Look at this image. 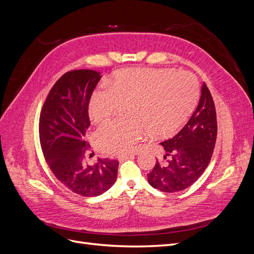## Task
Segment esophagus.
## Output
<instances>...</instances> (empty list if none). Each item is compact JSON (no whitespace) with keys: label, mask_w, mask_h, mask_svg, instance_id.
Returning <instances> with one entry per match:
<instances>
[{"label":"esophagus","mask_w":254,"mask_h":254,"mask_svg":"<svg viewBox=\"0 0 254 254\" xmlns=\"http://www.w3.org/2000/svg\"><path fill=\"white\" fill-rule=\"evenodd\" d=\"M132 157H134V153H124V155L118 156V159L120 161H124V160H127V159L132 158Z\"/></svg>","instance_id":"34e87169"}]
</instances>
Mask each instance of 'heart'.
Masks as SVG:
<instances>
[{
	"mask_svg": "<svg viewBox=\"0 0 254 254\" xmlns=\"http://www.w3.org/2000/svg\"><path fill=\"white\" fill-rule=\"evenodd\" d=\"M199 96L193 75L174 70L126 68L114 75L109 88L92 94L88 114L93 123L113 118L126 105L125 121L99 128L97 144L111 155L128 152L149 132L152 136L175 133L193 113Z\"/></svg>",
	"mask_w": 254,
	"mask_h": 254,
	"instance_id": "b5f03b06",
	"label": "heart"
}]
</instances>
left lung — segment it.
Wrapping results in <instances>:
<instances>
[{
    "label": "left lung",
    "mask_w": 254,
    "mask_h": 254,
    "mask_svg": "<svg viewBox=\"0 0 254 254\" xmlns=\"http://www.w3.org/2000/svg\"><path fill=\"white\" fill-rule=\"evenodd\" d=\"M217 137L216 110L211 92L203 82L200 101L180 131L161 143L163 160H157L147 175L152 188L175 193L195 183L209 165Z\"/></svg>",
    "instance_id": "left-lung-1"
}]
</instances>
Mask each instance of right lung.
<instances>
[{"label": "right lung", "mask_w": 254, "mask_h": 254, "mask_svg": "<svg viewBox=\"0 0 254 254\" xmlns=\"http://www.w3.org/2000/svg\"><path fill=\"white\" fill-rule=\"evenodd\" d=\"M101 78V73L93 70L66 72L51 89L39 119L41 149L51 171L64 186L83 197L105 193L118 176V160L98 159L95 164L87 161L88 106Z\"/></svg>", "instance_id": "right-lung-1"}]
</instances>
